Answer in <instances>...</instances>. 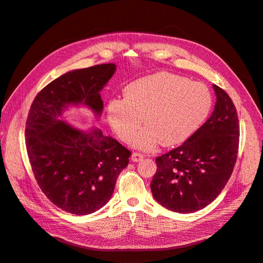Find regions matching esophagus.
<instances>
[{"label": "esophagus", "instance_id": "esophagus-1", "mask_svg": "<svg viewBox=\"0 0 263 263\" xmlns=\"http://www.w3.org/2000/svg\"><path fill=\"white\" fill-rule=\"evenodd\" d=\"M144 158H145L144 155H141V154H139V153H134V154L132 155V157H130V160H132L133 162H138V161H141Z\"/></svg>", "mask_w": 263, "mask_h": 263}]
</instances>
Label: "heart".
I'll use <instances>...</instances> for the list:
<instances>
[{
    "instance_id": "obj_1",
    "label": "heart",
    "mask_w": 263,
    "mask_h": 263,
    "mask_svg": "<svg viewBox=\"0 0 263 263\" xmlns=\"http://www.w3.org/2000/svg\"><path fill=\"white\" fill-rule=\"evenodd\" d=\"M125 98L107 102V118L119 139L130 141L144 122L147 126L134 139V146L154 150L159 144L173 147L198 132L209 118L213 97L201 82L170 72H158L132 82Z\"/></svg>"
}]
</instances>
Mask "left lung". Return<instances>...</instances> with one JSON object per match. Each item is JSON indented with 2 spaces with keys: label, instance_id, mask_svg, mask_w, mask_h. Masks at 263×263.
<instances>
[{
  "label": "left lung",
  "instance_id": "1",
  "mask_svg": "<svg viewBox=\"0 0 263 263\" xmlns=\"http://www.w3.org/2000/svg\"><path fill=\"white\" fill-rule=\"evenodd\" d=\"M216 104L194 136L156 159L150 183L155 200L177 213H194L211 204L232 176L239 145L237 110L228 94L213 85Z\"/></svg>",
  "mask_w": 263,
  "mask_h": 263
}]
</instances>
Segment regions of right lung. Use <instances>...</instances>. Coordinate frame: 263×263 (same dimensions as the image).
I'll list each match as a JSON object with an SVG mask.
<instances>
[{
    "mask_svg": "<svg viewBox=\"0 0 263 263\" xmlns=\"http://www.w3.org/2000/svg\"><path fill=\"white\" fill-rule=\"evenodd\" d=\"M116 71L105 63L69 71L46 85L30 106L26 148L35 179L45 195L70 214L102 209L113 195L130 151L93 127L82 130L65 121L69 107L84 106L99 118L100 92Z\"/></svg>",
    "mask_w": 263,
    "mask_h": 263,
    "instance_id": "right-lung-1",
    "label": "right lung"
}]
</instances>
